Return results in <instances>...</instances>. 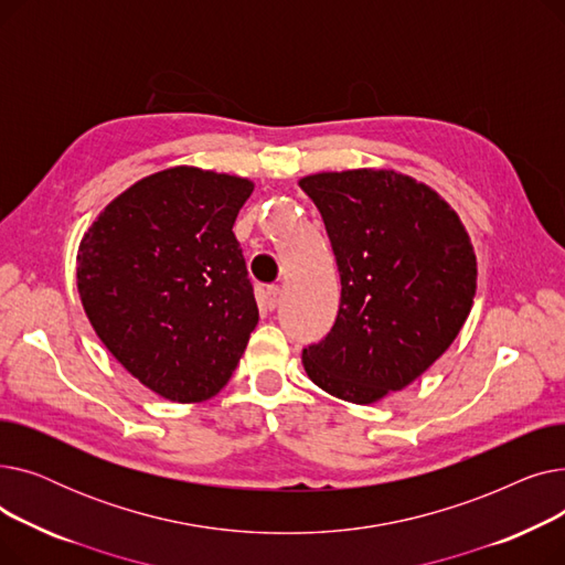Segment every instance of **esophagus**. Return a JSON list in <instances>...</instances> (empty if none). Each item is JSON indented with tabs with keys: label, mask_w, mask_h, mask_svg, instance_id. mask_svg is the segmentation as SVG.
<instances>
[{
	"label": "esophagus",
	"mask_w": 565,
	"mask_h": 565,
	"mask_svg": "<svg viewBox=\"0 0 565 565\" xmlns=\"http://www.w3.org/2000/svg\"><path fill=\"white\" fill-rule=\"evenodd\" d=\"M279 300H281V288L279 286H270L265 290V307L267 309H277L279 307Z\"/></svg>",
	"instance_id": "esophagus-1"
}]
</instances>
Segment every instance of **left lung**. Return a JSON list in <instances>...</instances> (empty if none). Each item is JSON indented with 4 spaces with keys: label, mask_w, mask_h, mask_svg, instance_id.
Wrapping results in <instances>:
<instances>
[{
    "label": "left lung",
    "mask_w": 565,
    "mask_h": 565,
    "mask_svg": "<svg viewBox=\"0 0 565 565\" xmlns=\"http://www.w3.org/2000/svg\"><path fill=\"white\" fill-rule=\"evenodd\" d=\"M332 241L341 305L332 332L305 348L313 384L371 405L424 375L460 334L477 295V254L458 213L394 169L300 178Z\"/></svg>",
    "instance_id": "left-lung-1"
}]
</instances>
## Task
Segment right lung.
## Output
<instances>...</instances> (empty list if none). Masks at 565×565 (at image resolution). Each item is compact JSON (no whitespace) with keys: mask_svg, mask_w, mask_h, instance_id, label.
Instances as JSON below:
<instances>
[{"mask_svg":"<svg viewBox=\"0 0 565 565\" xmlns=\"http://www.w3.org/2000/svg\"><path fill=\"white\" fill-rule=\"evenodd\" d=\"M254 183L178 164L111 199L82 235L77 292L103 345L173 403L220 394L258 322L233 222Z\"/></svg>","mask_w":565,"mask_h":565,"instance_id":"obj_1","label":"right lung"}]
</instances>
